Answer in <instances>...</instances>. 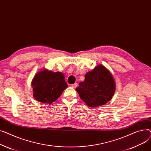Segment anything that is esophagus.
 Returning <instances> with one entry per match:
<instances>
[{
    "mask_svg": "<svg viewBox=\"0 0 151 151\" xmlns=\"http://www.w3.org/2000/svg\"><path fill=\"white\" fill-rule=\"evenodd\" d=\"M77 83H76L72 85V87L74 88H76L77 87Z\"/></svg>",
    "mask_w": 151,
    "mask_h": 151,
    "instance_id": "1",
    "label": "esophagus"
}]
</instances>
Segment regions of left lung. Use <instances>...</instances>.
<instances>
[{
	"label": "left lung",
	"instance_id": "1",
	"mask_svg": "<svg viewBox=\"0 0 151 151\" xmlns=\"http://www.w3.org/2000/svg\"><path fill=\"white\" fill-rule=\"evenodd\" d=\"M76 88L80 97L89 107H96L110 101L115 91L114 80L102 65L96 66L85 76Z\"/></svg>",
	"mask_w": 151,
	"mask_h": 151
}]
</instances>
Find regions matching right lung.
Segmentation results:
<instances>
[{
  "instance_id": "obj_1",
  "label": "right lung",
  "mask_w": 151,
  "mask_h": 151,
  "mask_svg": "<svg viewBox=\"0 0 151 151\" xmlns=\"http://www.w3.org/2000/svg\"><path fill=\"white\" fill-rule=\"evenodd\" d=\"M64 74L45 69L38 73L32 80L33 96L44 104L55 101L68 87Z\"/></svg>"
}]
</instances>
